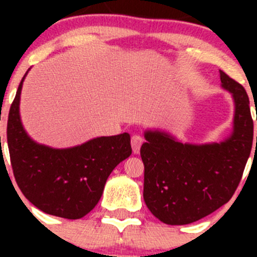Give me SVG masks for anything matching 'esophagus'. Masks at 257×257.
Instances as JSON below:
<instances>
[{
	"instance_id": "obj_1",
	"label": "esophagus",
	"mask_w": 257,
	"mask_h": 257,
	"mask_svg": "<svg viewBox=\"0 0 257 257\" xmlns=\"http://www.w3.org/2000/svg\"><path fill=\"white\" fill-rule=\"evenodd\" d=\"M143 138L141 136H133L132 137V148H133L134 154H139L141 152V147L143 144Z\"/></svg>"
}]
</instances>
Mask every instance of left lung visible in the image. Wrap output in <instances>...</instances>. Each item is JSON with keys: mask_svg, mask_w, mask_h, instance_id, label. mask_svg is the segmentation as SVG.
<instances>
[{"mask_svg": "<svg viewBox=\"0 0 257 257\" xmlns=\"http://www.w3.org/2000/svg\"><path fill=\"white\" fill-rule=\"evenodd\" d=\"M219 72L221 88L234 102L232 131L224 141L185 143L169 132H144V201L164 224H191L226 204L250 157L253 121L248 97L242 85Z\"/></svg>", "mask_w": 257, "mask_h": 257, "instance_id": "obj_1", "label": "left lung"}]
</instances>
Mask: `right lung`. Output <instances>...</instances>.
I'll list each match as a JSON object with an SVG mask.
<instances>
[{"label": "right lung", "mask_w": 257, "mask_h": 257, "mask_svg": "<svg viewBox=\"0 0 257 257\" xmlns=\"http://www.w3.org/2000/svg\"><path fill=\"white\" fill-rule=\"evenodd\" d=\"M28 71L18 85L7 121L15 179L36 208L64 219H80L98 204L114 168L131 157V136L97 137L63 149L35 142L20 115L21 92Z\"/></svg>", "instance_id": "add662e5"}]
</instances>
